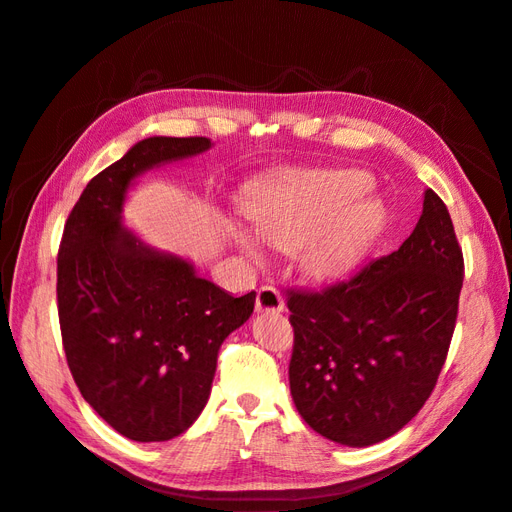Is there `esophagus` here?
<instances>
[{
	"label": "esophagus",
	"mask_w": 512,
	"mask_h": 512,
	"mask_svg": "<svg viewBox=\"0 0 512 512\" xmlns=\"http://www.w3.org/2000/svg\"><path fill=\"white\" fill-rule=\"evenodd\" d=\"M255 309L257 311H282L284 309V299L274 286H261L257 291Z\"/></svg>",
	"instance_id": "34e87169"
}]
</instances>
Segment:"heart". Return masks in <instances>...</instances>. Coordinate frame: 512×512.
<instances>
[{"instance_id": "1", "label": "heart", "mask_w": 512, "mask_h": 512, "mask_svg": "<svg viewBox=\"0 0 512 512\" xmlns=\"http://www.w3.org/2000/svg\"><path fill=\"white\" fill-rule=\"evenodd\" d=\"M370 177L351 169H307L263 184L244 205L259 238L282 251L301 250V268L314 280L351 272L379 234L385 211L364 196ZM228 236L255 261L261 242L247 230L228 226Z\"/></svg>"}]
</instances>
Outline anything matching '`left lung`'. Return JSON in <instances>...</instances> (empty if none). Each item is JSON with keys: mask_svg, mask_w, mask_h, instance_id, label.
<instances>
[{"mask_svg": "<svg viewBox=\"0 0 512 512\" xmlns=\"http://www.w3.org/2000/svg\"><path fill=\"white\" fill-rule=\"evenodd\" d=\"M464 276L452 217L427 188L414 232L322 293L288 291L293 402L349 448L379 443L425 406L446 362Z\"/></svg>", "mask_w": 512, "mask_h": 512, "instance_id": "left-lung-1", "label": "left lung"}]
</instances>
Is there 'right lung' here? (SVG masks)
Segmentation results:
<instances>
[{"instance_id":"obj_1","label":"right lung","mask_w":512,"mask_h":512,"mask_svg":"<svg viewBox=\"0 0 512 512\" xmlns=\"http://www.w3.org/2000/svg\"><path fill=\"white\" fill-rule=\"evenodd\" d=\"M211 146L165 136L133 144L85 186L64 224L56 293L66 362L85 402L133 441H169L192 425L221 343L255 307V291L228 295L121 219L138 175Z\"/></svg>"}]
</instances>
